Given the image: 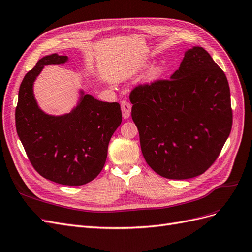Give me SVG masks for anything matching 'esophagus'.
Instances as JSON below:
<instances>
[{
    "instance_id": "34e87169",
    "label": "esophagus",
    "mask_w": 252,
    "mask_h": 252,
    "mask_svg": "<svg viewBox=\"0 0 252 252\" xmlns=\"http://www.w3.org/2000/svg\"><path fill=\"white\" fill-rule=\"evenodd\" d=\"M121 111H123V116L125 119H127L131 115V110H132V104L129 103L127 100L121 101Z\"/></svg>"
}]
</instances>
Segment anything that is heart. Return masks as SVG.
Returning <instances> with one entry per match:
<instances>
[{
  "label": "heart",
  "mask_w": 252,
  "mask_h": 252,
  "mask_svg": "<svg viewBox=\"0 0 252 252\" xmlns=\"http://www.w3.org/2000/svg\"><path fill=\"white\" fill-rule=\"evenodd\" d=\"M165 69L163 66H161V64H158V66L153 67L149 73V78L152 80H155L160 78L162 75L164 74Z\"/></svg>",
  "instance_id": "1"
}]
</instances>
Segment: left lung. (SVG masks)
I'll list each match as a JSON object with an SVG mask.
<instances>
[{"label": "left lung", "mask_w": 252, "mask_h": 252, "mask_svg": "<svg viewBox=\"0 0 252 252\" xmlns=\"http://www.w3.org/2000/svg\"><path fill=\"white\" fill-rule=\"evenodd\" d=\"M129 100L143 157L167 179L206 172L231 131L228 82L202 47L185 52L170 79L135 87Z\"/></svg>", "instance_id": "obj_1"}]
</instances>
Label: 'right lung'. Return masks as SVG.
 <instances>
[{"label": "right lung", "instance_id": "add662e5", "mask_svg": "<svg viewBox=\"0 0 252 252\" xmlns=\"http://www.w3.org/2000/svg\"><path fill=\"white\" fill-rule=\"evenodd\" d=\"M68 56L40 59L24 77L15 109V126L28 159L36 172L55 183L78 186L98 176L108 155L112 135L121 124L118 102H104L84 94L76 108L62 116L38 108L33 83L47 64H61Z\"/></svg>", "mask_w": 252, "mask_h": 252}]
</instances>
